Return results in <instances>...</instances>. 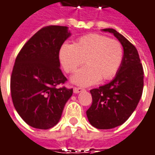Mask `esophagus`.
Listing matches in <instances>:
<instances>
[{"label":"esophagus","instance_id":"esophagus-1","mask_svg":"<svg viewBox=\"0 0 155 155\" xmlns=\"http://www.w3.org/2000/svg\"><path fill=\"white\" fill-rule=\"evenodd\" d=\"M74 93L75 94H78V93L81 92L82 91H83V88H80V87H74Z\"/></svg>","mask_w":155,"mask_h":155}]
</instances>
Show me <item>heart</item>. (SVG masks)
I'll use <instances>...</instances> for the list:
<instances>
[{
    "mask_svg": "<svg viewBox=\"0 0 155 155\" xmlns=\"http://www.w3.org/2000/svg\"><path fill=\"white\" fill-rule=\"evenodd\" d=\"M123 58V46L117 40L96 33L81 37L74 44H63L59 50V59L67 73H73L85 60L86 66L78 70L71 79L74 84L83 86L112 79Z\"/></svg>",
    "mask_w": 155,
    "mask_h": 155,
    "instance_id": "1",
    "label": "heart"
}]
</instances>
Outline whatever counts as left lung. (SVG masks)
Here are the masks:
<instances>
[{"label": "left lung", "mask_w": 155, "mask_h": 155, "mask_svg": "<svg viewBox=\"0 0 155 155\" xmlns=\"http://www.w3.org/2000/svg\"><path fill=\"white\" fill-rule=\"evenodd\" d=\"M112 33L123 45V58L115 78L108 84L92 89V104L86 111L90 123L98 129H111L126 122L138 106L143 89V70L138 50L115 29Z\"/></svg>", "instance_id": "left-lung-1"}]
</instances>
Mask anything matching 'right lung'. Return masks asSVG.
Segmentation results:
<instances>
[{"label": "right lung", "mask_w": 155, "mask_h": 155, "mask_svg": "<svg viewBox=\"0 0 155 155\" xmlns=\"http://www.w3.org/2000/svg\"><path fill=\"white\" fill-rule=\"evenodd\" d=\"M70 36L64 26L40 29L17 54L11 76V94L17 113L29 126L48 129L59 123L73 89L64 84L59 54Z\"/></svg>", "instance_id": "right-lung-1"}]
</instances>
